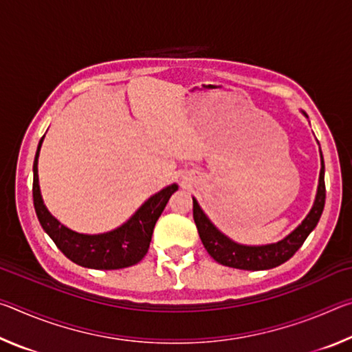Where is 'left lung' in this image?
<instances>
[{
  "instance_id": "obj_1",
  "label": "left lung",
  "mask_w": 352,
  "mask_h": 352,
  "mask_svg": "<svg viewBox=\"0 0 352 352\" xmlns=\"http://www.w3.org/2000/svg\"><path fill=\"white\" fill-rule=\"evenodd\" d=\"M306 116V113L302 111ZM307 118V116H306ZM321 169L318 178L317 195H315L314 205L309 211L305 220L296 226V228L287 234L284 239L275 243H267V245H243L237 243L228 236L223 234L216 225H214L205 211L201 210L199 201L192 197L194 204V222L197 225L199 236L206 252L210 253L214 261L219 264L233 267L241 270H269L273 267L284 264L294 256L298 248L302 245V242L307 239V236L312 233L318 220L321 217L326 200V188H324V162L321 155Z\"/></svg>"
}]
</instances>
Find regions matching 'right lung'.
I'll list each match as a JSON object with an SVG mask.
<instances>
[{
    "label": "right lung",
    "mask_w": 352,
    "mask_h": 352,
    "mask_svg": "<svg viewBox=\"0 0 352 352\" xmlns=\"http://www.w3.org/2000/svg\"><path fill=\"white\" fill-rule=\"evenodd\" d=\"M43 140L45 136L38 142L32 168L34 208L41 228L54 241L57 248L77 265L96 270H118L138 264L151 245L155 223L162 216L170 195L178 189V184L172 183L160 192L153 194L152 197H148L127 222L115 230L100 234L77 233L58 222L47 211L45 201L41 199L38 184V155Z\"/></svg>",
    "instance_id": "add662e5"
}]
</instances>
